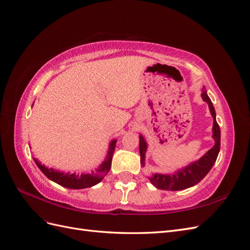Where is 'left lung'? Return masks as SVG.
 <instances>
[{"label":"left lung","mask_w":250,"mask_h":250,"mask_svg":"<svg viewBox=\"0 0 250 250\" xmlns=\"http://www.w3.org/2000/svg\"><path fill=\"white\" fill-rule=\"evenodd\" d=\"M201 97L203 101H206L208 104V107L213 117V139L215 141L214 147L209 149L208 152L204 154L200 160L190 164L187 167L183 168L179 171H176L174 174H158L155 173L152 176L149 177L150 183L155 188H161V190H170V191H179L185 190V188H191L195 185H197L201 181L209 170L213 167L217 156L220 151V127H219L216 121V111L213 106L209 97L207 94V90L203 88ZM147 150V143L140 134V154H141V165L145 166V153Z\"/></svg>","instance_id":"left-lung-1"}]
</instances>
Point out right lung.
I'll list each match as a JSON object with an SVG mask.
<instances>
[{"label":"right lung","mask_w":250,"mask_h":250,"mask_svg":"<svg viewBox=\"0 0 250 250\" xmlns=\"http://www.w3.org/2000/svg\"><path fill=\"white\" fill-rule=\"evenodd\" d=\"M116 143H117V140H113L110 142L109 147H108V152L106 157H105L104 162L95 171H92L87 174H76V173L70 174V173L59 172L53 168H50V169L47 168L46 166H43L40 162H37V160H35V158H33V160L37 165V167L41 169V171L44 174V175H46L50 180H53L54 183L60 186L67 188H75V190H78V188H90L97 184H99L110 170L112 154L116 148Z\"/></svg>","instance_id":"add662e5"}]
</instances>
